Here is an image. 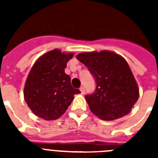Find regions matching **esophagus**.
<instances>
[{
	"instance_id": "esophagus-1",
	"label": "esophagus",
	"mask_w": 158,
	"mask_h": 158,
	"mask_svg": "<svg viewBox=\"0 0 158 158\" xmlns=\"http://www.w3.org/2000/svg\"><path fill=\"white\" fill-rule=\"evenodd\" d=\"M79 90H80V93H81V94H85V89H84V87H81Z\"/></svg>"
}]
</instances>
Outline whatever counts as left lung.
<instances>
[{
	"mask_svg": "<svg viewBox=\"0 0 158 158\" xmlns=\"http://www.w3.org/2000/svg\"><path fill=\"white\" fill-rule=\"evenodd\" d=\"M76 58L88 67L95 79V91L85 96L92 112L104 120L127 115L139 94L126 60L108 51L80 53Z\"/></svg>",
	"mask_w": 158,
	"mask_h": 158,
	"instance_id": "obj_1",
	"label": "left lung"
}]
</instances>
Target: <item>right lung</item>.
I'll use <instances>...</instances> for the list:
<instances>
[{
    "mask_svg": "<svg viewBox=\"0 0 158 158\" xmlns=\"http://www.w3.org/2000/svg\"><path fill=\"white\" fill-rule=\"evenodd\" d=\"M73 53L53 50L35 62L24 86V99L36 115L47 120L60 117L80 93L70 84V77L64 73L67 62Z\"/></svg>",
    "mask_w": 158,
    "mask_h": 158,
    "instance_id": "right-lung-1",
    "label": "right lung"
}]
</instances>
